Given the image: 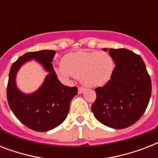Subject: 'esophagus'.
<instances>
[{
    "mask_svg": "<svg viewBox=\"0 0 158 158\" xmlns=\"http://www.w3.org/2000/svg\"><path fill=\"white\" fill-rule=\"evenodd\" d=\"M84 91V88H82V87H79V89H78V93H79V94H83Z\"/></svg>",
    "mask_w": 158,
    "mask_h": 158,
    "instance_id": "esophagus-1",
    "label": "esophagus"
}]
</instances>
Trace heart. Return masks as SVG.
I'll return each mask as SVG.
<instances>
[{
    "label": "heart",
    "mask_w": 158,
    "mask_h": 158,
    "mask_svg": "<svg viewBox=\"0 0 158 158\" xmlns=\"http://www.w3.org/2000/svg\"><path fill=\"white\" fill-rule=\"evenodd\" d=\"M115 64L107 52L79 51L62 58V64L55 68L57 75L64 80L71 77L80 79L84 86L97 88L107 84L112 76Z\"/></svg>",
    "instance_id": "obj_1"
}]
</instances>
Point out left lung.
I'll use <instances>...</instances> for the list:
<instances>
[{
    "label": "left lung",
    "instance_id": "left-lung-1",
    "mask_svg": "<svg viewBox=\"0 0 158 158\" xmlns=\"http://www.w3.org/2000/svg\"><path fill=\"white\" fill-rule=\"evenodd\" d=\"M109 54L115 64L112 76L103 87L95 89L97 98L91 109L104 125L125 129L144 113L151 98L152 83L140 56L125 48H110Z\"/></svg>",
    "mask_w": 158,
    "mask_h": 158
}]
</instances>
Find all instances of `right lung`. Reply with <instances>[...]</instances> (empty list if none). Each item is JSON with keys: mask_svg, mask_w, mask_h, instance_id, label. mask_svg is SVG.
Segmentation results:
<instances>
[{"mask_svg": "<svg viewBox=\"0 0 158 158\" xmlns=\"http://www.w3.org/2000/svg\"><path fill=\"white\" fill-rule=\"evenodd\" d=\"M56 52L42 50L28 52L11 65L7 84V100L18 120L31 130L44 132L61 124L69 110L72 98L78 93L77 87L62 84L51 62ZM33 59L42 64L48 74L39 89L33 94H24L16 85V74L26 62Z\"/></svg>", "mask_w": 158, "mask_h": 158, "instance_id": "1", "label": "right lung"}]
</instances>
